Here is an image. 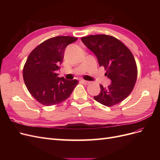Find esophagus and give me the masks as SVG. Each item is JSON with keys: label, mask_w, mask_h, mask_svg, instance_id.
<instances>
[{"label": "esophagus", "mask_w": 160, "mask_h": 160, "mask_svg": "<svg viewBox=\"0 0 160 160\" xmlns=\"http://www.w3.org/2000/svg\"><path fill=\"white\" fill-rule=\"evenodd\" d=\"M81 82L83 83L84 85H88L89 83V81H85V80H81Z\"/></svg>", "instance_id": "esophagus-1"}]
</instances>
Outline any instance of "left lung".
<instances>
[{
    "label": "left lung",
    "instance_id": "8db88e82",
    "mask_svg": "<svg viewBox=\"0 0 160 160\" xmlns=\"http://www.w3.org/2000/svg\"><path fill=\"white\" fill-rule=\"evenodd\" d=\"M81 41L95 55L99 66L107 71L105 75L111 81L107 88L100 85L101 92L94 96L95 100L108 107L121 103L132 93L137 80L138 68L132 52L110 35H89Z\"/></svg>",
    "mask_w": 160,
    "mask_h": 160
}]
</instances>
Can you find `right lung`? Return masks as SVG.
Listing matches in <instances>:
<instances>
[{"mask_svg":"<svg viewBox=\"0 0 160 160\" xmlns=\"http://www.w3.org/2000/svg\"><path fill=\"white\" fill-rule=\"evenodd\" d=\"M77 40L70 36L52 37L41 43L28 55L23 67V79L28 91L40 103L51 106L62 102L78 84L76 79L66 80L57 73L65 48Z\"/></svg>","mask_w":160,"mask_h":160,"instance_id":"add662e5","label":"right lung"}]
</instances>
